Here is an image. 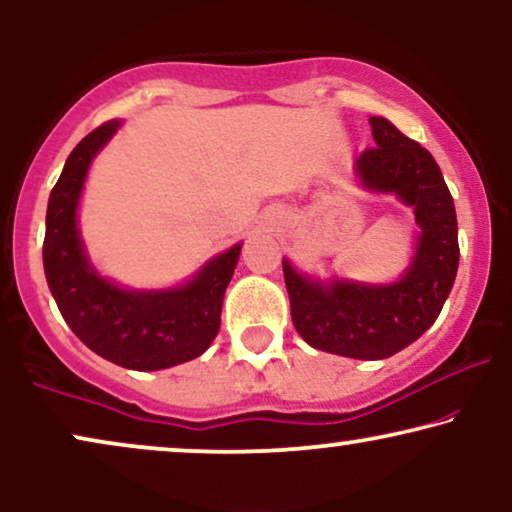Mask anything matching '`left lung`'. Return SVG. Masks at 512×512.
Wrapping results in <instances>:
<instances>
[{"label": "left lung", "mask_w": 512, "mask_h": 512, "mask_svg": "<svg viewBox=\"0 0 512 512\" xmlns=\"http://www.w3.org/2000/svg\"><path fill=\"white\" fill-rule=\"evenodd\" d=\"M370 126L377 147L358 156L356 177L367 192L395 194L414 210L419 238L410 267L393 283H323L283 257L295 330L313 349L358 360L388 358L417 342L440 316L459 269L454 199L440 166L388 119L370 117Z\"/></svg>", "instance_id": "8db88e82"}]
</instances>
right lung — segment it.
<instances>
[{"label":"right lung","instance_id":"add662e5","mask_svg":"<svg viewBox=\"0 0 512 512\" xmlns=\"http://www.w3.org/2000/svg\"><path fill=\"white\" fill-rule=\"evenodd\" d=\"M119 126L117 119L98 126L67 156L46 208L44 274L65 323L88 349L128 370H166L213 344L243 243L215 255L177 288L131 290L100 276L81 241L77 210L91 161Z\"/></svg>","mask_w":512,"mask_h":512}]
</instances>
